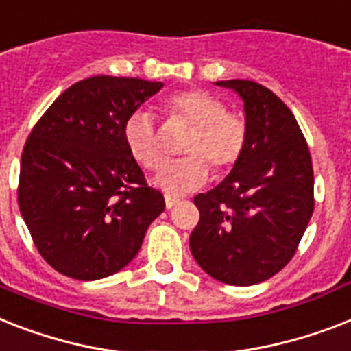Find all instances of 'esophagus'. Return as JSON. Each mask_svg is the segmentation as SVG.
Returning <instances> with one entry per match:
<instances>
[{"label": "esophagus", "mask_w": 351, "mask_h": 351, "mask_svg": "<svg viewBox=\"0 0 351 351\" xmlns=\"http://www.w3.org/2000/svg\"><path fill=\"white\" fill-rule=\"evenodd\" d=\"M178 203H179V197H176V195H170V193L165 195V204H167V208H172V206H176Z\"/></svg>", "instance_id": "1"}]
</instances>
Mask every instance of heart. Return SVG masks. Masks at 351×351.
Here are the masks:
<instances>
[{
  "label": "heart",
  "instance_id": "heart-1",
  "mask_svg": "<svg viewBox=\"0 0 351 351\" xmlns=\"http://www.w3.org/2000/svg\"><path fill=\"white\" fill-rule=\"evenodd\" d=\"M170 123L190 127L181 143L183 159L161 168L156 183L172 193H186L206 183L210 168L217 176L237 165L248 145V121L237 110L203 88H186L168 96L162 103ZM128 152L143 168L156 170L165 159L161 132L147 110L132 112L123 127Z\"/></svg>",
  "mask_w": 351,
  "mask_h": 351
}]
</instances>
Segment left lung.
<instances>
[{"label":"left lung","mask_w":351,"mask_h":351,"mask_svg":"<svg viewBox=\"0 0 351 351\" xmlns=\"http://www.w3.org/2000/svg\"><path fill=\"white\" fill-rule=\"evenodd\" d=\"M245 101L248 145L215 189L197 193L193 259L226 285L250 287L281 271L295 255L313 214V167L291 110L266 86L217 81Z\"/></svg>","instance_id":"obj_1"}]
</instances>
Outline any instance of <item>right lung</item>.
Here are the masks:
<instances>
[{
	"label": "right lung",
	"mask_w": 351,
	"mask_h": 351,
	"mask_svg": "<svg viewBox=\"0 0 351 351\" xmlns=\"http://www.w3.org/2000/svg\"><path fill=\"white\" fill-rule=\"evenodd\" d=\"M159 81L94 75L66 88L27 137L18 204L54 270L94 281L116 274L165 210L125 145L123 127Z\"/></svg>",
	"instance_id": "1"
}]
</instances>
